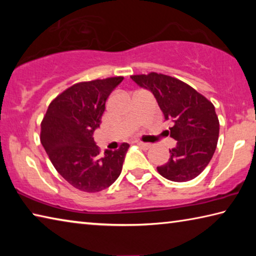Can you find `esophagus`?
<instances>
[{
    "mask_svg": "<svg viewBox=\"0 0 256 256\" xmlns=\"http://www.w3.org/2000/svg\"><path fill=\"white\" fill-rule=\"evenodd\" d=\"M136 144L141 146V148H144V149H146V150H148V149H150V146H151V144H144V142H140V141H138Z\"/></svg>",
    "mask_w": 256,
    "mask_h": 256,
    "instance_id": "esophagus-1",
    "label": "esophagus"
}]
</instances>
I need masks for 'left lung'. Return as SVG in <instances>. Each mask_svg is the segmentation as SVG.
<instances>
[{"instance_id": "obj_1", "label": "left lung", "mask_w": 256, "mask_h": 256, "mask_svg": "<svg viewBox=\"0 0 256 256\" xmlns=\"http://www.w3.org/2000/svg\"><path fill=\"white\" fill-rule=\"evenodd\" d=\"M142 88L150 90L164 120L172 123L170 136L177 144L170 158L157 170L172 182L196 178L210 162L219 136V120L212 102L176 78L162 73L131 76Z\"/></svg>"}]
</instances>
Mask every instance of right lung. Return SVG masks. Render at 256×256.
<instances>
[{"label": "right lung", "instance_id": "obj_1", "mask_svg": "<svg viewBox=\"0 0 256 256\" xmlns=\"http://www.w3.org/2000/svg\"><path fill=\"white\" fill-rule=\"evenodd\" d=\"M122 81L123 76H114L73 84L50 104L42 120L40 142L55 170L84 192L110 188L122 172L130 146L100 154L92 136L107 98Z\"/></svg>", "mask_w": 256, "mask_h": 256}]
</instances>
